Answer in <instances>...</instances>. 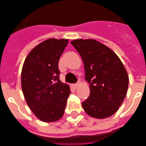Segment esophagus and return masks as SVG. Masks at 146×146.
I'll return each mask as SVG.
<instances>
[{"instance_id":"34e87169","label":"esophagus","mask_w":146,"mask_h":146,"mask_svg":"<svg viewBox=\"0 0 146 146\" xmlns=\"http://www.w3.org/2000/svg\"><path fill=\"white\" fill-rule=\"evenodd\" d=\"M80 85V80H79V81H78L77 83L74 84V88H77V87H79Z\"/></svg>"}]
</instances>
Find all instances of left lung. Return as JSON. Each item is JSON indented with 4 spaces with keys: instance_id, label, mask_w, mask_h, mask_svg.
Segmentation results:
<instances>
[{
    "instance_id": "8db88e82",
    "label": "left lung",
    "mask_w": 146,
    "mask_h": 146,
    "mask_svg": "<svg viewBox=\"0 0 146 146\" xmlns=\"http://www.w3.org/2000/svg\"><path fill=\"white\" fill-rule=\"evenodd\" d=\"M83 61L90 95L82 103L84 111L96 119L114 115L126 97L129 76L115 52L95 39L71 42Z\"/></svg>"
}]
</instances>
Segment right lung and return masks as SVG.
Here are the masks:
<instances>
[{"label":"right lung","mask_w":146,"mask_h":146,"mask_svg":"<svg viewBox=\"0 0 146 146\" xmlns=\"http://www.w3.org/2000/svg\"><path fill=\"white\" fill-rule=\"evenodd\" d=\"M68 39L49 38L28 54L21 73V87L28 107L45 123L56 122L64 115L70 86L59 80L60 57Z\"/></svg>","instance_id":"obj_1"}]
</instances>
